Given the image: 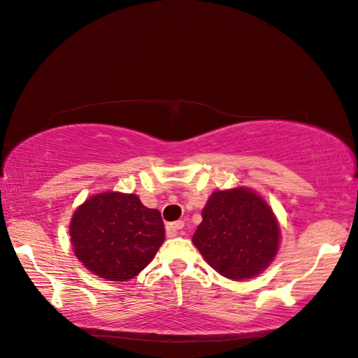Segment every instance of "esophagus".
<instances>
[{
	"label": "esophagus",
	"mask_w": 358,
	"mask_h": 358,
	"mask_svg": "<svg viewBox=\"0 0 358 358\" xmlns=\"http://www.w3.org/2000/svg\"><path fill=\"white\" fill-rule=\"evenodd\" d=\"M182 228H184V222H182V220L173 222V224H169V225H166V229H169V233H170V234H173V236L179 234V231H180Z\"/></svg>",
	"instance_id": "34e87169"
}]
</instances>
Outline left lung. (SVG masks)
<instances>
[{"mask_svg": "<svg viewBox=\"0 0 358 358\" xmlns=\"http://www.w3.org/2000/svg\"><path fill=\"white\" fill-rule=\"evenodd\" d=\"M279 239L280 229L268 203L250 189L236 188L211 194L193 243L219 274L242 280L271 264Z\"/></svg>", "mask_w": 358, "mask_h": 358, "instance_id": "left-lung-1", "label": "left lung"}]
</instances>
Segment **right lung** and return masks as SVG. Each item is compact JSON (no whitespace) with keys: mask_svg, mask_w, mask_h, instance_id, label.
<instances>
[{"mask_svg":"<svg viewBox=\"0 0 358 358\" xmlns=\"http://www.w3.org/2000/svg\"><path fill=\"white\" fill-rule=\"evenodd\" d=\"M70 237L79 262L102 279L125 282L153 260L165 239L161 213L138 196L101 193L75 211Z\"/></svg>","mask_w":358,"mask_h":358,"instance_id":"1","label":"right lung"}]
</instances>
